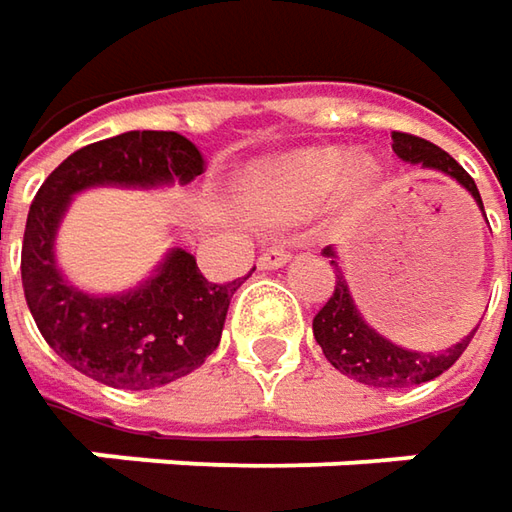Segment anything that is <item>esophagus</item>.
Returning <instances> with one entry per match:
<instances>
[{
  "label": "esophagus",
  "mask_w": 512,
  "mask_h": 512,
  "mask_svg": "<svg viewBox=\"0 0 512 512\" xmlns=\"http://www.w3.org/2000/svg\"><path fill=\"white\" fill-rule=\"evenodd\" d=\"M289 252L280 249V246H272V249H263V255L257 257V266L260 269H283L289 263Z\"/></svg>",
  "instance_id": "34e87169"
}]
</instances>
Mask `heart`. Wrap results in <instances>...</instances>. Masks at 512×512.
<instances>
[{
    "instance_id": "1",
    "label": "heart",
    "mask_w": 512,
    "mask_h": 512,
    "mask_svg": "<svg viewBox=\"0 0 512 512\" xmlns=\"http://www.w3.org/2000/svg\"><path fill=\"white\" fill-rule=\"evenodd\" d=\"M379 178L382 167L371 155L314 147L257 169L243 184V198L260 221L289 223L317 212L334 189L343 201H362L377 189Z\"/></svg>"
}]
</instances>
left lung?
<instances>
[{
	"label": "left lung",
	"instance_id": "1",
	"mask_svg": "<svg viewBox=\"0 0 512 512\" xmlns=\"http://www.w3.org/2000/svg\"><path fill=\"white\" fill-rule=\"evenodd\" d=\"M391 141H394V152L402 161H408L414 167L442 172V175L453 178L462 189H467L470 198L476 201V206L485 215L476 181L450 158L448 152L439 150L436 144L425 141V138H416V135L408 133H394ZM323 255L334 266L337 286H334V294L328 297L326 306L317 311L311 328H314V340L320 343L326 360L340 374L357 379L362 385H371V388H411V385H422V382H431L439 374H445L450 365L462 357V351H465L470 337L476 334L479 326L456 345H450L445 351H433V354L431 351H411V348L391 343L388 337L379 334L377 328L368 326V320L357 309L351 289H348V280H345L343 269H340L337 249L326 246Z\"/></svg>",
	"mask_w": 512,
	"mask_h": 512
}]
</instances>
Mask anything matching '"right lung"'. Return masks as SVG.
I'll use <instances>...</instances> for the list:
<instances>
[{
  "instance_id": "1",
  "label": "right lung",
  "mask_w": 512,
  "mask_h": 512,
  "mask_svg": "<svg viewBox=\"0 0 512 512\" xmlns=\"http://www.w3.org/2000/svg\"><path fill=\"white\" fill-rule=\"evenodd\" d=\"M201 172V152L184 135L130 130L76 150L36 192L22 243L27 309L47 345L76 371L113 388L147 391L192 374L218 348L240 280L209 283L181 246L169 249L147 280L118 294L79 289L56 260L59 226L76 195L96 186H186Z\"/></svg>"
}]
</instances>
